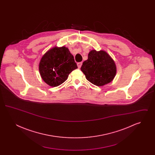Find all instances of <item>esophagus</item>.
Instances as JSON below:
<instances>
[{
  "mask_svg": "<svg viewBox=\"0 0 155 155\" xmlns=\"http://www.w3.org/2000/svg\"><path fill=\"white\" fill-rule=\"evenodd\" d=\"M82 64V62H79V63H77L78 67V68H81Z\"/></svg>",
  "mask_w": 155,
  "mask_h": 155,
  "instance_id": "esophagus-1",
  "label": "esophagus"
}]
</instances>
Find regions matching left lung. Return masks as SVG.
<instances>
[{"instance_id": "obj_1", "label": "left lung", "mask_w": 155, "mask_h": 155, "mask_svg": "<svg viewBox=\"0 0 155 155\" xmlns=\"http://www.w3.org/2000/svg\"><path fill=\"white\" fill-rule=\"evenodd\" d=\"M81 70L90 82L102 87L113 80L117 68L114 61L106 51L92 50L88 59L83 62Z\"/></svg>"}]
</instances>
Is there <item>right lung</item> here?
Instances as JSON below:
<instances>
[{
  "label": "right lung",
  "instance_id": "1",
  "mask_svg": "<svg viewBox=\"0 0 155 155\" xmlns=\"http://www.w3.org/2000/svg\"><path fill=\"white\" fill-rule=\"evenodd\" d=\"M77 68L74 56L66 46L52 48L45 53L39 64L41 78L52 87L66 81L70 73Z\"/></svg>",
  "mask_w": 155,
  "mask_h": 155
}]
</instances>
